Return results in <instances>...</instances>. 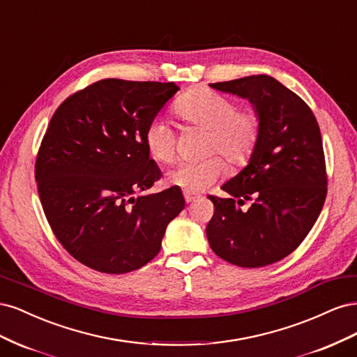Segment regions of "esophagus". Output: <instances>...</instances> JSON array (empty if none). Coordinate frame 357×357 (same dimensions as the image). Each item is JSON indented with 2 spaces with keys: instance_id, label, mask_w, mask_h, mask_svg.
Instances as JSON below:
<instances>
[{
  "instance_id": "esophagus-1",
  "label": "esophagus",
  "mask_w": 357,
  "mask_h": 357,
  "mask_svg": "<svg viewBox=\"0 0 357 357\" xmlns=\"http://www.w3.org/2000/svg\"><path fill=\"white\" fill-rule=\"evenodd\" d=\"M183 195H185V201H186L188 204L198 199V195H193V193H189V192H185V193H183Z\"/></svg>"
}]
</instances>
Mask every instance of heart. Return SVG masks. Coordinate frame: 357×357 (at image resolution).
<instances>
[{
	"mask_svg": "<svg viewBox=\"0 0 357 357\" xmlns=\"http://www.w3.org/2000/svg\"><path fill=\"white\" fill-rule=\"evenodd\" d=\"M183 121L207 131L205 155L219 152L231 165H243L252 156L261 134V119L253 110H236V104L207 88L185 93L174 107ZM144 144L149 155L162 164L176 156V132L162 117L146 128ZM225 162L210 156L201 162H183L167 174L172 186L188 192H201L218 181L225 172Z\"/></svg>",
	"mask_w": 357,
	"mask_h": 357,
	"instance_id": "obj_1",
	"label": "heart"
}]
</instances>
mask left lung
I'll list each match as a JSON object with an SVG mask.
<instances>
[{"mask_svg":"<svg viewBox=\"0 0 357 357\" xmlns=\"http://www.w3.org/2000/svg\"><path fill=\"white\" fill-rule=\"evenodd\" d=\"M213 89L248 100L261 134L247 165L222 186L231 198L208 197L211 250L243 268L282 261L304 241L326 199L320 128L310 107L269 75L213 83ZM252 200L251 208L238 207Z\"/></svg>","mask_w":357,"mask_h":357,"instance_id":"left-lung-1","label":"left lung"}]
</instances>
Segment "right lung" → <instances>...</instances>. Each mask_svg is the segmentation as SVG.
Listing matches in <instances>:
<instances>
[{
  "label": "right lung",
  "mask_w": 357,
  "mask_h": 357,
  "mask_svg": "<svg viewBox=\"0 0 357 357\" xmlns=\"http://www.w3.org/2000/svg\"><path fill=\"white\" fill-rule=\"evenodd\" d=\"M178 89L105 79L71 95L52 117L36 162L40 201L63 248L95 271L144 266L185 208L176 186L134 197L160 178L144 132Z\"/></svg>",
  "instance_id": "1"
}]
</instances>
